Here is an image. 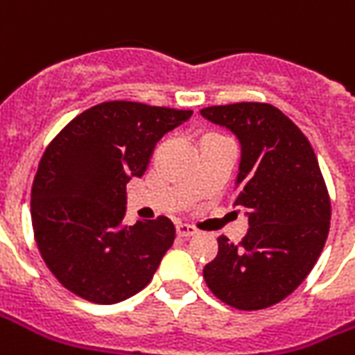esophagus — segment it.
Wrapping results in <instances>:
<instances>
[{"instance_id":"esophagus-1","label":"esophagus","mask_w":355,"mask_h":355,"mask_svg":"<svg viewBox=\"0 0 355 355\" xmlns=\"http://www.w3.org/2000/svg\"><path fill=\"white\" fill-rule=\"evenodd\" d=\"M198 234V230L193 228V226H188V224H177V236L178 238H192V236H196Z\"/></svg>"}]
</instances>
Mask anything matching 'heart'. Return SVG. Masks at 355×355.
Segmentation results:
<instances>
[{"mask_svg": "<svg viewBox=\"0 0 355 355\" xmlns=\"http://www.w3.org/2000/svg\"><path fill=\"white\" fill-rule=\"evenodd\" d=\"M205 139H223V137H216V135H207V137H203L201 140H205Z\"/></svg>", "mask_w": 355, "mask_h": 355, "instance_id": "1", "label": "heart"}]
</instances>
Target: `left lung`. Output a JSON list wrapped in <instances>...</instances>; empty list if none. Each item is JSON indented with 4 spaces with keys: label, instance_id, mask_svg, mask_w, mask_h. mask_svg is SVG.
<instances>
[{
    "label": "left lung",
    "instance_id": "obj_1",
    "mask_svg": "<svg viewBox=\"0 0 355 355\" xmlns=\"http://www.w3.org/2000/svg\"><path fill=\"white\" fill-rule=\"evenodd\" d=\"M241 144L238 207L249 230L238 245L218 238V254L203 268L216 298L238 310H262L289 297L320 259L331 223V200L304 132L266 102L201 110Z\"/></svg>",
    "mask_w": 355,
    "mask_h": 355
}]
</instances>
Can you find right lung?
Returning a JSON list of instances; mask_svg holds the SVG:
<instances>
[{"mask_svg": "<svg viewBox=\"0 0 355 355\" xmlns=\"http://www.w3.org/2000/svg\"><path fill=\"white\" fill-rule=\"evenodd\" d=\"M192 110L110 101L73 117L45 148L32 184V226L51 274L73 295L116 304L154 277L175 241L169 218L125 226V186Z\"/></svg>", "mask_w": 355, "mask_h": 355, "instance_id": "right-lung-1", "label": "right lung"}]
</instances>
